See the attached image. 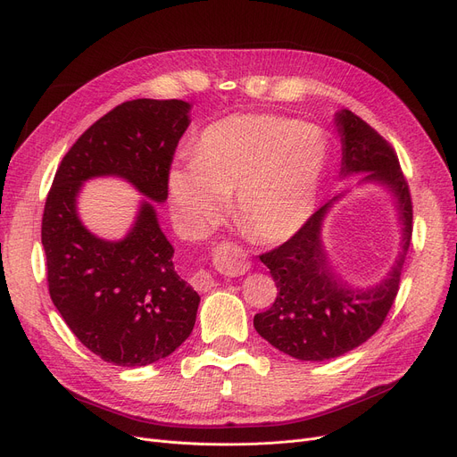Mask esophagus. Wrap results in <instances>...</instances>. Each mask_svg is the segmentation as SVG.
Masks as SVG:
<instances>
[{"label": "esophagus", "mask_w": 457, "mask_h": 457, "mask_svg": "<svg viewBox=\"0 0 457 457\" xmlns=\"http://www.w3.org/2000/svg\"><path fill=\"white\" fill-rule=\"evenodd\" d=\"M219 255L222 257L224 265H226V272H229V274H245L250 269V261L245 259L243 253L238 252V248L229 243H224L219 246ZM190 285L200 293H207L214 287V278L207 270H198L192 274Z\"/></svg>", "instance_id": "34e87169"}]
</instances>
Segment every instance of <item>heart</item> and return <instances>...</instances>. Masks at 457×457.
I'll return each instance as SVG.
<instances>
[{"instance_id":"b5f03b06","label":"heart","mask_w":457,"mask_h":457,"mask_svg":"<svg viewBox=\"0 0 457 457\" xmlns=\"http://www.w3.org/2000/svg\"><path fill=\"white\" fill-rule=\"evenodd\" d=\"M326 137L298 120L237 112L209 124L195 157L174 162L168 185L190 237L222 220L233 195L237 224L257 245L293 237L313 212L326 164Z\"/></svg>"}]
</instances>
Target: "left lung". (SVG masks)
I'll return each instance as SVG.
<instances>
[{
    "instance_id": "1",
    "label": "left lung",
    "mask_w": 457,
    "mask_h": 457,
    "mask_svg": "<svg viewBox=\"0 0 457 457\" xmlns=\"http://www.w3.org/2000/svg\"><path fill=\"white\" fill-rule=\"evenodd\" d=\"M335 124L343 140V176L365 174L363 181L387 185L398 202L403 245L393 270L367 291H352L335 276L320 243L326 204L283 245L261 253L269 267L278 296L270 309L253 317L262 339L283 353L302 361H324L339 357L381 328L400 289V276L413 233V204L410 185L398 155L363 118L348 109L337 112Z\"/></svg>"
}]
</instances>
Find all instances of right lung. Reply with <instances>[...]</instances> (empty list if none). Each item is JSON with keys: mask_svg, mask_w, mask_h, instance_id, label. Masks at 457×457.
<instances>
[{"mask_svg": "<svg viewBox=\"0 0 457 457\" xmlns=\"http://www.w3.org/2000/svg\"><path fill=\"white\" fill-rule=\"evenodd\" d=\"M188 109L181 100L148 98L116 105L66 152L46 198L42 246L52 302L83 346L118 367L170 355L195 328L200 296L178 276L150 201L129 237L111 244L80 224L77 192L90 177L118 175L164 202Z\"/></svg>", "mask_w": 457, "mask_h": 457, "instance_id": "1", "label": "right lung"}]
</instances>
